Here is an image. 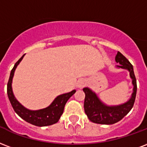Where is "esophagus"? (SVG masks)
Wrapping results in <instances>:
<instances>
[{
  "instance_id": "obj_1",
  "label": "esophagus",
  "mask_w": 147,
  "mask_h": 147,
  "mask_svg": "<svg viewBox=\"0 0 147 147\" xmlns=\"http://www.w3.org/2000/svg\"><path fill=\"white\" fill-rule=\"evenodd\" d=\"M86 80H84V79H81V80H79L78 82V83H77V87L78 88H82L84 86H86Z\"/></svg>"
}]
</instances>
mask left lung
Masks as SVG:
<instances>
[{"label":"left lung","instance_id":"obj_1","mask_svg":"<svg viewBox=\"0 0 147 147\" xmlns=\"http://www.w3.org/2000/svg\"><path fill=\"white\" fill-rule=\"evenodd\" d=\"M116 61L117 63L120 64V65H118V67L127 69L129 71V75L131 78L133 79V85L134 86L133 92L129 100L126 102V103L116 106H107L98 99L96 94L92 91L91 89L88 88H84L83 91L86 94L84 101L85 113L89 120L92 123L104 125L114 124L120 121L124 116L127 115L134 105L137 86L133 65L128 59L119 51L117 52L116 56Z\"/></svg>","mask_w":147,"mask_h":147}]
</instances>
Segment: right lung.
<instances>
[{
    "mask_svg": "<svg viewBox=\"0 0 147 147\" xmlns=\"http://www.w3.org/2000/svg\"><path fill=\"white\" fill-rule=\"evenodd\" d=\"M24 56V55L15 63L14 68L12 69L11 74H10L7 86V96H8L10 102L14 109V110L15 111V113L21 118H22L28 123L37 126H51L52 124H55L59 122V119L63 113L64 108H65L67 101L69 100V98L72 95L75 94L76 91L73 90L69 93L60 95L57 98H55V99L53 101V102L49 107L45 109H42L36 111H31L24 108V106L19 103L18 101L15 98L13 92H12V87H11V82H12V78L14 76V71Z\"/></svg>",
    "mask_w": 147,
    "mask_h": 147,
    "instance_id": "obj_1",
    "label": "right lung"
}]
</instances>
